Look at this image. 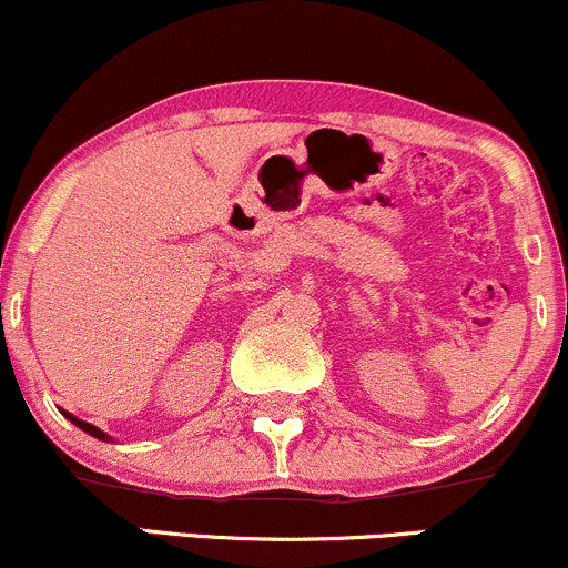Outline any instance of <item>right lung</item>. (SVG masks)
<instances>
[{
	"label": "right lung",
	"mask_w": 568,
	"mask_h": 568,
	"mask_svg": "<svg viewBox=\"0 0 568 568\" xmlns=\"http://www.w3.org/2000/svg\"><path fill=\"white\" fill-rule=\"evenodd\" d=\"M63 416H67V419L71 422V425H77L80 429H84V433L88 435H93V438H98V440H103V443H109V440H114V438H109L106 433H103V429H98L95 425H90V422H82V419H77L74 414H69V410H61Z\"/></svg>",
	"instance_id": "add662e5"
}]
</instances>
